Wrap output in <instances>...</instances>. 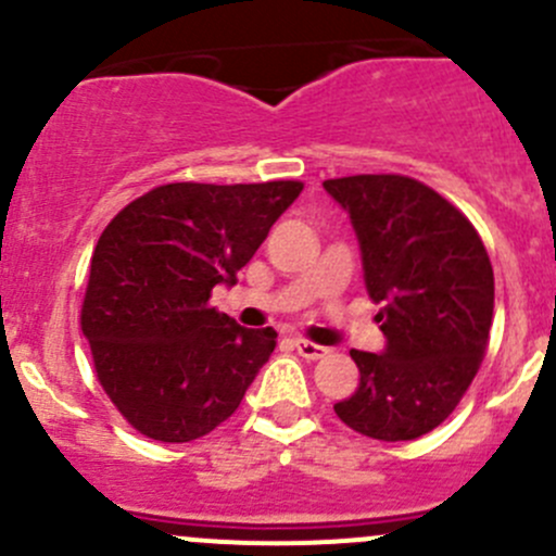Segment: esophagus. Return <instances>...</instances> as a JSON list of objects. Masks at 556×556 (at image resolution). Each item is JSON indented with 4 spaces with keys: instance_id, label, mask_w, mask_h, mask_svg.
Instances as JSON below:
<instances>
[{
    "instance_id": "1",
    "label": "esophagus",
    "mask_w": 556,
    "mask_h": 556,
    "mask_svg": "<svg viewBox=\"0 0 556 556\" xmlns=\"http://www.w3.org/2000/svg\"><path fill=\"white\" fill-rule=\"evenodd\" d=\"M293 346L301 357H306V361H319V357L328 355V346H319L309 339H301V336L299 339H293Z\"/></svg>"
}]
</instances>
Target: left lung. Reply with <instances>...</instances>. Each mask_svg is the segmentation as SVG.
<instances>
[{"label": "left lung", "instance_id": "obj_1", "mask_svg": "<svg viewBox=\"0 0 556 556\" xmlns=\"http://www.w3.org/2000/svg\"><path fill=\"white\" fill-rule=\"evenodd\" d=\"M344 206L387 344L352 350L361 384L333 412L377 441H414L465 395L490 344L495 277L468 217L401 174L325 179Z\"/></svg>", "mask_w": 556, "mask_h": 556}]
</instances>
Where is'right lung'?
Masks as SVG:
<instances>
[{
	"label": "right lung",
	"instance_id": "1",
	"mask_svg": "<svg viewBox=\"0 0 556 556\" xmlns=\"http://www.w3.org/2000/svg\"><path fill=\"white\" fill-rule=\"evenodd\" d=\"M304 182H172L123 206L91 257L80 325L110 401L164 444L212 433L277 346L210 306L237 285Z\"/></svg>",
	"mask_w": 556,
	"mask_h": 556
}]
</instances>
